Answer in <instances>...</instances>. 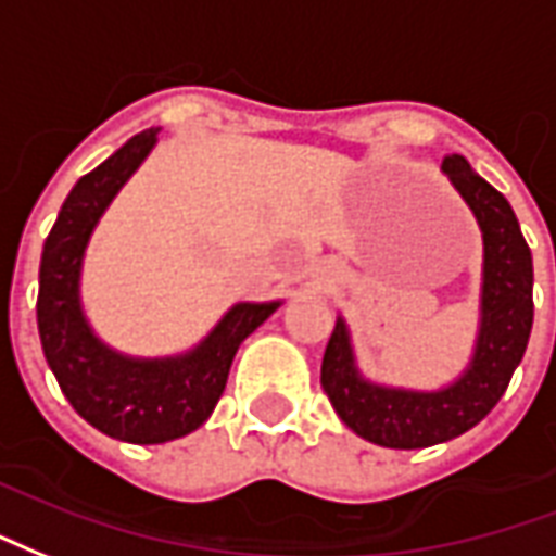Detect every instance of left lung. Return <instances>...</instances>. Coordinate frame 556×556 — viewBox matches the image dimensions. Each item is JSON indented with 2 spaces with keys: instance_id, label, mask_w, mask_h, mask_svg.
Returning a JSON list of instances; mask_svg holds the SVG:
<instances>
[{
  "instance_id": "1",
  "label": "left lung",
  "mask_w": 556,
  "mask_h": 556,
  "mask_svg": "<svg viewBox=\"0 0 556 556\" xmlns=\"http://www.w3.org/2000/svg\"><path fill=\"white\" fill-rule=\"evenodd\" d=\"M444 172L473 210L485 245L483 328L468 372L439 394L367 384L355 372L340 319L323 355V391L340 420L382 447H432L477 427L504 396L533 326V257L513 206L459 153L444 160Z\"/></svg>"
}]
</instances>
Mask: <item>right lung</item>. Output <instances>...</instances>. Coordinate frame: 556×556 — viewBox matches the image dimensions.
Returning <instances> with one entry per match:
<instances>
[{
  "mask_svg": "<svg viewBox=\"0 0 556 556\" xmlns=\"http://www.w3.org/2000/svg\"><path fill=\"white\" fill-rule=\"evenodd\" d=\"M153 141V129L132 136L73 186L40 257L38 331L47 364L76 415L129 444H162L201 427L225 394L239 343L278 307L237 305L198 350L168 362L121 358L91 334L79 311L85 242Z\"/></svg>",
  "mask_w": 556,
  "mask_h": 556,
  "instance_id": "obj_1",
  "label": "right lung"
}]
</instances>
